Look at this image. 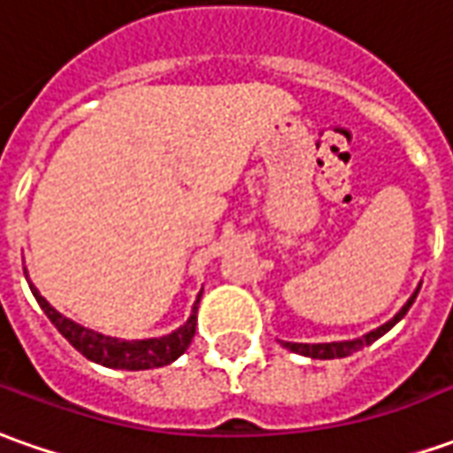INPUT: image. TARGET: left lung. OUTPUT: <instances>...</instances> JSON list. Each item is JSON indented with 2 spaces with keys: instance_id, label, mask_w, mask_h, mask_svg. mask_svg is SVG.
Returning a JSON list of instances; mask_svg holds the SVG:
<instances>
[{
  "instance_id": "obj_1",
  "label": "left lung",
  "mask_w": 453,
  "mask_h": 453,
  "mask_svg": "<svg viewBox=\"0 0 453 453\" xmlns=\"http://www.w3.org/2000/svg\"><path fill=\"white\" fill-rule=\"evenodd\" d=\"M421 288V285H419ZM419 288L414 290V295L409 297L407 304L396 312L389 322H384L381 327L377 330L367 332V334H362V337H357V340H342V342H317V344H307V342H282V347H288L290 352H297V355H304V357H312V359H340V357H349L352 352L357 349H362V347H367L372 344L374 340H380L381 334H387V332L395 327L396 322L402 319V317L407 315L409 307L414 304L417 300V295H419Z\"/></svg>"
}]
</instances>
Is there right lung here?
<instances>
[{"label": "right lung", "instance_id": "right-lung-1", "mask_svg": "<svg viewBox=\"0 0 453 453\" xmlns=\"http://www.w3.org/2000/svg\"><path fill=\"white\" fill-rule=\"evenodd\" d=\"M27 275V267H24ZM32 295L36 297L39 307L44 310L46 317L51 319V325L57 327L72 347H76L86 359L104 365L109 369H128V372H138V369H156L165 367L175 362L178 357L188 349V344L196 334V325H198V303H201L203 290L198 292L196 303H193V312L178 330L168 332L163 337H149V340H121V337H111L104 332L88 330L84 325L73 322L66 315H61L58 310H54L51 304L46 303V297H42V292L32 285V280H27Z\"/></svg>", "mask_w": 453, "mask_h": 453}]
</instances>
